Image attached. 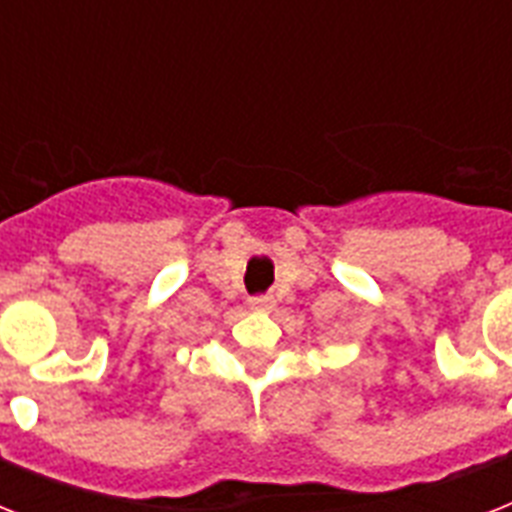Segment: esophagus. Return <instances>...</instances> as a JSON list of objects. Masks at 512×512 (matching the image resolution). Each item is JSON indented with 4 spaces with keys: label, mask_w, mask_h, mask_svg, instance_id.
<instances>
[{
    "label": "esophagus",
    "mask_w": 512,
    "mask_h": 512,
    "mask_svg": "<svg viewBox=\"0 0 512 512\" xmlns=\"http://www.w3.org/2000/svg\"><path fill=\"white\" fill-rule=\"evenodd\" d=\"M273 305H276L273 295H257L249 300V308H255V311H271Z\"/></svg>",
    "instance_id": "1"
}]
</instances>
